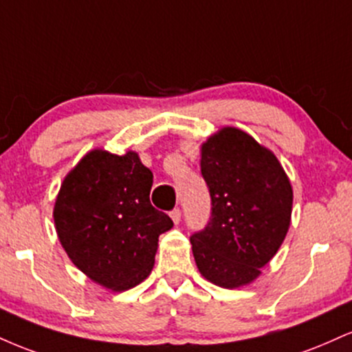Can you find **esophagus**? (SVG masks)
Here are the masks:
<instances>
[{"label":"esophagus","instance_id":"obj_1","mask_svg":"<svg viewBox=\"0 0 352 352\" xmlns=\"http://www.w3.org/2000/svg\"><path fill=\"white\" fill-rule=\"evenodd\" d=\"M180 217H182V212H180V208H173L172 212H170V218L173 220V223H179L180 221Z\"/></svg>","mask_w":352,"mask_h":352}]
</instances>
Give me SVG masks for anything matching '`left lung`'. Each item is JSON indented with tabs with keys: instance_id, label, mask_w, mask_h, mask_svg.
Listing matches in <instances>:
<instances>
[{
	"instance_id": "8db88e82",
	"label": "left lung",
	"mask_w": 352,
	"mask_h": 352,
	"mask_svg": "<svg viewBox=\"0 0 352 352\" xmlns=\"http://www.w3.org/2000/svg\"><path fill=\"white\" fill-rule=\"evenodd\" d=\"M200 152L212 218L190 238L193 258L205 280L241 288L260 276V268L285 241L292 223V182L276 155L241 129H218Z\"/></svg>"
}]
</instances>
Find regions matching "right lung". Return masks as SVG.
I'll return each mask as SVG.
<instances>
[{
	"mask_svg": "<svg viewBox=\"0 0 352 352\" xmlns=\"http://www.w3.org/2000/svg\"><path fill=\"white\" fill-rule=\"evenodd\" d=\"M152 180L137 152L94 148L60 184L52 210L60 245L80 272L111 292L134 288L151 274L159 236L173 227L152 207Z\"/></svg>",
	"mask_w": 352,
	"mask_h": 352,
	"instance_id": "add662e5",
	"label": "right lung"
}]
</instances>
